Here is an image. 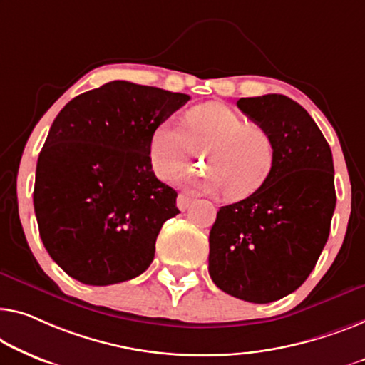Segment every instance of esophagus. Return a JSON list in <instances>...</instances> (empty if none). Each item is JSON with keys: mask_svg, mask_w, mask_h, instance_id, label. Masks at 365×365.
<instances>
[{"mask_svg": "<svg viewBox=\"0 0 365 365\" xmlns=\"http://www.w3.org/2000/svg\"><path fill=\"white\" fill-rule=\"evenodd\" d=\"M193 203V198L192 197H188V195H183V193H180L177 197V206H178V210L180 211H185L188 208L190 205Z\"/></svg>", "mask_w": 365, "mask_h": 365, "instance_id": "1", "label": "esophagus"}]
</instances>
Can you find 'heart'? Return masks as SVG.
Returning <instances> with one entry per match:
<instances>
[{
  "instance_id": "b5f03b06",
  "label": "heart",
  "mask_w": 365,
  "mask_h": 365,
  "mask_svg": "<svg viewBox=\"0 0 365 365\" xmlns=\"http://www.w3.org/2000/svg\"><path fill=\"white\" fill-rule=\"evenodd\" d=\"M205 168L195 173V187L206 193L222 192L237 201L251 197L267 180L275 160V140L259 123H246L222 103L195 106L180 124L167 121L155 129L150 143L152 170L170 182L197 162Z\"/></svg>"
}]
</instances>
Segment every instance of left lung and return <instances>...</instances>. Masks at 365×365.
Listing matches in <instances>:
<instances>
[{
    "label": "left lung",
    "instance_id": "8db88e82",
    "mask_svg": "<svg viewBox=\"0 0 365 365\" xmlns=\"http://www.w3.org/2000/svg\"><path fill=\"white\" fill-rule=\"evenodd\" d=\"M237 108L270 130L275 160L257 192L217 211L208 270L227 295L270 303L308 279L328 241L333 154L313 118L288 96L241 98Z\"/></svg>",
    "mask_w": 365,
    "mask_h": 365
}]
</instances>
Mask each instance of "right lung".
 <instances>
[{
	"instance_id": "add662e5",
	"label": "right lung",
	"mask_w": 365,
	"mask_h": 365,
	"mask_svg": "<svg viewBox=\"0 0 365 365\" xmlns=\"http://www.w3.org/2000/svg\"><path fill=\"white\" fill-rule=\"evenodd\" d=\"M185 93L114 80L75 96L37 159L34 211L43 247L72 279L113 285L148 270L177 192L155 177V129Z\"/></svg>"
}]
</instances>
